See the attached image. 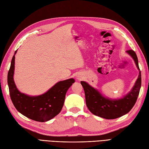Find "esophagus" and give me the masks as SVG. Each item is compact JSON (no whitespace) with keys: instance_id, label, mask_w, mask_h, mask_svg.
I'll list each match as a JSON object with an SVG mask.
<instances>
[{"instance_id":"1","label":"esophagus","mask_w":149,"mask_h":149,"mask_svg":"<svg viewBox=\"0 0 149 149\" xmlns=\"http://www.w3.org/2000/svg\"><path fill=\"white\" fill-rule=\"evenodd\" d=\"M82 76H81V75H77V77H76V79H77V80H79V81H80V80L82 79Z\"/></svg>"}]
</instances>
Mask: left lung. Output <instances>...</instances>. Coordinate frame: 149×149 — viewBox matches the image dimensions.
<instances>
[{
	"instance_id": "obj_1",
	"label": "left lung",
	"mask_w": 149,
	"mask_h": 149,
	"mask_svg": "<svg viewBox=\"0 0 149 149\" xmlns=\"http://www.w3.org/2000/svg\"><path fill=\"white\" fill-rule=\"evenodd\" d=\"M126 52L134 60L137 68L139 70V74L131 91L123 97L115 100L106 97L87 82H81L84 90L86 105L89 111L94 115L108 120L116 119L128 113L135 104L141 87V72L135 52L132 49Z\"/></svg>"
}]
</instances>
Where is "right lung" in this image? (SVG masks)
Segmentation results:
<instances>
[{
  "label": "right lung",
  "mask_w": 149,
  "mask_h": 149,
  "mask_svg": "<svg viewBox=\"0 0 149 149\" xmlns=\"http://www.w3.org/2000/svg\"><path fill=\"white\" fill-rule=\"evenodd\" d=\"M11 61L7 75V83L11 100L17 111L29 119L40 122L50 120L59 114L64 104L67 91L72 84L74 79H68L56 83L45 93L39 96H29L21 93L14 81L15 55Z\"/></svg>",
  "instance_id": "add662e5"
}]
</instances>
